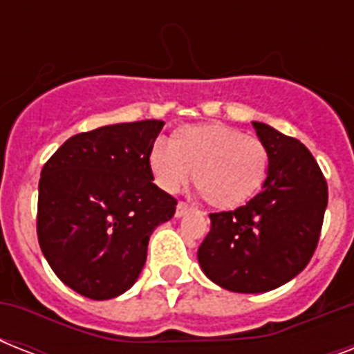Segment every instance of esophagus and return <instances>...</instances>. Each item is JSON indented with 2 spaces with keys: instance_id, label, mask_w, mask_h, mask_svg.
<instances>
[{
  "instance_id": "34e87169",
  "label": "esophagus",
  "mask_w": 354,
  "mask_h": 354,
  "mask_svg": "<svg viewBox=\"0 0 354 354\" xmlns=\"http://www.w3.org/2000/svg\"><path fill=\"white\" fill-rule=\"evenodd\" d=\"M189 211H191V205L185 204V202H178V205H176V216H178V218L185 215V213H189Z\"/></svg>"
}]
</instances>
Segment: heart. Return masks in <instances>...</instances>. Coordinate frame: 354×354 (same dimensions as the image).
Wrapping results in <instances>:
<instances>
[{"mask_svg":"<svg viewBox=\"0 0 354 354\" xmlns=\"http://www.w3.org/2000/svg\"><path fill=\"white\" fill-rule=\"evenodd\" d=\"M149 167L167 193L180 191L194 171V187L207 204L235 209L263 189L270 154L259 138L224 122H205L176 128L169 145L156 143L149 152Z\"/></svg>","mask_w":354,"mask_h":354,"instance_id":"obj_1","label":"heart"}]
</instances>
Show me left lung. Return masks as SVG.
Wrapping results in <instances>:
<instances>
[{"label": "left lung", "instance_id": "obj_1", "mask_svg": "<svg viewBox=\"0 0 354 354\" xmlns=\"http://www.w3.org/2000/svg\"><path fill=\"white\" fill-rule=\"evenodd\" d=\"M253 128L270 154L263 191L235 211L211 213L198 248L204 274L241 294L274 290L307 266L329 198L324 172L301 141L264 122Z\"/></svg>", "mask_w": 354, "mask_h": 354}]
</instances>
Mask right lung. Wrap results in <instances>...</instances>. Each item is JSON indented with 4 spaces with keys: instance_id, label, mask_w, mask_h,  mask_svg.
<instances>
[{
    "instance_id": "obj_1",
    "label": "right lung",
    "mask_w": 354,
    "mask_h": 354,
    "mask_svg": "<svg viewBox=\"0 0 354 354\" xmlns=\"http://www.w3.org/2000/svg\"><path fill=\"white\" fill-rule=\"evenodd\" d=\"M165 122H119L69 138L41 169L36 232L64 285L90 299L138 281L156 227L176 200L152 180L149 152Z\"/></svg>"
}]
</instances>
